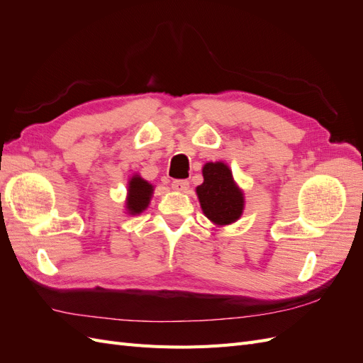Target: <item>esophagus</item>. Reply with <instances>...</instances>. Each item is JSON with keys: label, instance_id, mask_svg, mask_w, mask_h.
Returning <instances> with one entry per match:
<instances>
[{"label": "esophagus", "instance_id": "1", "mask_svg": "<svg viewBox=\"0 0 363 363\" xmlns=\"http://www.w3.org/2000/svg\"><path fill=\"white\" fill-rule=\"evenodd\" d=\"M172 189L179 192H186L189 189V182L188 180H174L172 182Z\"/></svg>", "mask_w": 363, "mask_h": 363}]
</instances>
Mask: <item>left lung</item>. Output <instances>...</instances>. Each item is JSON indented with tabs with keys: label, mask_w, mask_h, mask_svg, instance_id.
Returning a JSON list of instances; mask_svg holds the SVG:
<instances>
[{
	"label": "left lung",
	"mask_w": 363,
	"mask_h": 363,
	"mask_svg": "<svg viewBox=\"0 0 363 363\" xmlns=\"http://www.w3.org/2000/svg\"><path fill=\"white\" fill-rule=\"evenodd\" d=\"M204 182L196 188L204 215L218 225L232 224L242 215L244 195L233 182L227 164L206 163L203 168Z\"/></svg>",
	"instance_id": "1"
}]
</instances>
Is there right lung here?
<instances>
[{
  "instance_id": "add662e5",
  "label": "right lung",
  "mask_w": 363,
  "mask_h": 363,
  "mask_svg": "<svg viewBox=\"0 0 363 363\" xmlns=\"http://www.w3.org/2000/svg\"><path fill=\"white\" fill-rule=\"evenodd\" d=\"M152 194V186L140 179L139 175H135L133 179L128 182V199H127V208L130 215L140 213L145 211L150 199Z\"/></svg>"
}]
</instances>
